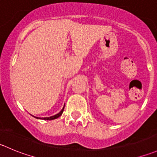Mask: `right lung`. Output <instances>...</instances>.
I'll return each instance as SVG.
<instances>
[{"instance_id":"obj_1","label":"right lung","mask_w":157,"mask_h":157,"mask_svg":"<svg viewBox=\"0 0 157 157\" xmlns=\"http://www.w3.org/2000/svg\"><path fill=\"white\" fill-rule=\"evenodd\" d=\"M63 109H64V106H63V109H62L61 110H60V112L58 113H57V114H56V115L51 116V117H42V118H40V117H34V116H33V117H35V118H36V119L45 120V121H52V120L57 119V118H58L59 117H60V116L62 115V113H63Z\"/></svg>"}]
</instances>
